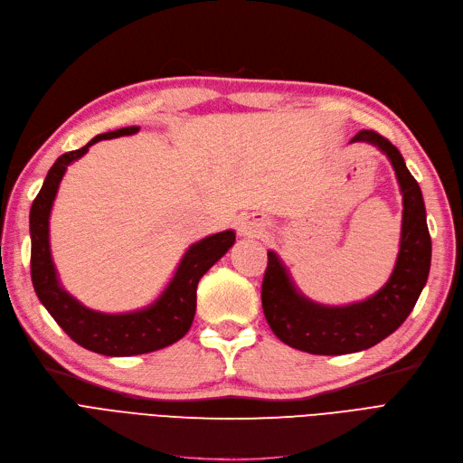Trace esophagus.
Wrapping results in <instances>:
<instances>
[{
    "label": "esophagus",
    "mask_w": 463,
    "mask_h": 463,
    "mask_svg": "<svg viewBox=\"0 0 463 463\" xmlns=\"http://www.w3.org/2000/svg\"><path fill=\"white\" fill-rule=\"evenodd\" d=\"M239 233L247 237H260L264 233V224L257 218H247L239 224Z\"/></svg>",
    "instance_id": "obj_1"
}]
</instances>
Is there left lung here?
<instances>
[{
  "label": "left lung",
  "instance_id": "obj_1",
  "mask_svg": "<svg viewBox=\"0 0 463 463\" xmlns=\"http://www.w3.org/2000/svg\"><path fill=\"white\" fill-rule=\"evenodd\" d=\"M350 141H370L383 151L401 184L404 213L402 239L394 272L372 298L348 307H322L302 297L278 254L268 252L262 279V310L276 337L310 354H348L383 341L416 307L431 268V235L425 220L421 189L392 143L373 130H362Z\"/></svg>",
  "mask_w": 463,
  "mask_h": 463
}]
</instances>
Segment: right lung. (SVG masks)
Returning a JSON list of instances; mask_svg holds the SVG:
<instances>
[{
	"instance_id": "1",
	"label": "right lung",
	"mask_w": 463,
	"mask_h": 463,
	"mask_svg": "<svg viewBox=\"0 0 463 463\" xmlns=\"http://www.w3.org/2000/svg\"><path fill=\"white\" fill-rule=\"evenodd\" d=\"M137 130L139 126H128V128L99 134L82 149L61 155L47 172L40 194L30 209V276L38 298L74 343L105 356L146 354L180 341L194 324L199 279L235 243V233L228 230L191 245L161 298L149 308L137 312H95L62 291L50 252V213L62 174L72 161L86 155L93 143L130 136Z\"/></svg>"
}]
</instances>
